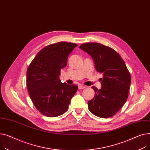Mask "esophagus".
<instances>
[{"label": "esophagus", "mask_w": 150, "mask_h": 150, "mask_svg": "<svg viewBox=\"0 0 150 150\" xmlns=\"http://www.w3.org/2000/svg\"><path fill=\"white\" fill-rule=\"evenodd\" d=\"M86 88V86H83V85H78V88L79 89H84Z\"/></svg>", "instance_id": "esophagus-1"}]
</instances>
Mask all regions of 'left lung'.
Returning <instances> with one entry per match:
<instances>
[{
    "label": "left lung",
    "mask_w": 150,
    "mask_h": 150,
    "mask_svg": "<svg viewBox=\"0 0 150 150\" xmlns=\"http://www.w3.org/2000/svg\"><path fill=\"white\" fill-rule=\"evenodd\" d=\"M79 48L92 57L96 69L103 74L101 89L93 86L95 95L88 102V109L98 117H112L128 98L131 75L125 62L115 50L99 43H83Z\"/></svg>",
    "instance_id": "8db88e82"
}]
</instances>
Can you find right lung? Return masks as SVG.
<instances>
[{
    "mask_svg": "<svg viewBox=\"0 0 150 150\" xmlns=\"http://www.w3.org/2000/svg\"><path fill=\"white\" fill-rule=\"evenodd\" d=\"M77 45L60 42L42 48L26 71V85L34 106L43 115L54 117L64 114L77 90L76 85L61 83L60 69Z\"/></svg>",
    "mask_w": 150,
    "mask_h": 150,
    "instance_id": "1",
    "label": "right lung"
}]
</instances>
